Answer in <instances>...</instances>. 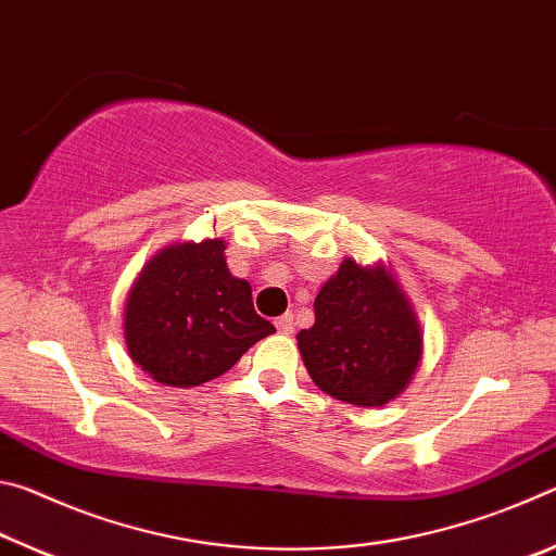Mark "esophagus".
<instances>
[{
    "label": "esophagus",
    "instance_id": "1",
    "mask_svg": "<svg viewBox=\"0 0 556 556\" xmlns=\"http://www.w3.org/2000/svg\"><path fill=\"white\" fill-rule=\"evenodd\" d=\"M275 326H277V331L285 333V336L294 333V316H291V314H281L279 318H275Z\"/></svg>",
    "mask_w": 556,
    "mask_h": 556
}]
</instances>
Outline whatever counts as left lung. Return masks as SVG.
I'll list each match as a JSON object with an SVG mask.
<instances>
[{
	"label": "left lung",
	"instance_id": "left-lung-1",
	"mask_svg": "<svg viewBox=\"0 0 556 556\" xmlns=\"http://www.w3.org/2000/svg\"><path fill=\"white\" fill-rule=\"evenodd\" d=\"M314 312V326L296 341L318 390L355 407H382L407 390L425 355V331L390 265L345 257Z\"/></svg>",
	"mask_w": 556,
	"mask_h": 556
}]
</instances>
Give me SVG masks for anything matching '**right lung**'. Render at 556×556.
<instances>
[{
    "label": "right lung",
    "instance_id": "add662e5",
    "mask_svg": "<svg viewBox=\"0 0 556 556\" xmlns=\"http://www.w3.org/2000/svg\"><path fill=\"white\" fill-rule=\"evenodd\" d=\"M223 238L166 244L131 281L122 312L127 353L149 378L195 388L220 378L248 348L275 333L232 277Z\"/></svg>",
    "mask_w": 556,
    "mask_h": 556
}]
</instances>
